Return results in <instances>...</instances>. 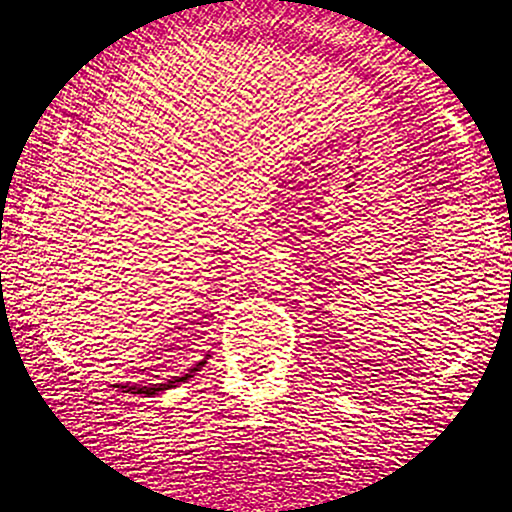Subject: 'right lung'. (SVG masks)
Instances as JSON below:
<instances>
[{"label": "right lung", "mask_w": 512, "mask_h": 512, "mask_svg": "<svg viewBox=\"0 0 512 512\" xmlns=\"http://www.w3.org/2000/svg\"><path fill=\"white\" fill-rule=\"evenodd\" d=\"M200 366H205V361H200V364H196L193 368H189V373H184V375H179V378H172L170 383H165V385H144V387H137V385H113V387H118V390H122V392H132V394H158V392H163V390H170V387H177V385H181L184 383V380H189V378H193V373L198 371Z\"/></svg>", "instance_id": "1"}]
</instances>
